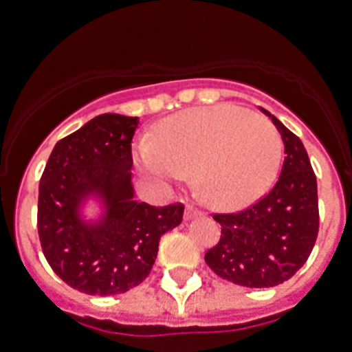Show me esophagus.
<instances>
[{"mask_svg": "<svg viewBox=\"0 0 352 352\" xmlns=\"http://www.w3.org/2000/svg\"><path fill=\"white\" fill-rule=\"evenodd\" d=\"M199 215H201V212L188 204L186 210H184V219H193V217H199Z\"/></svg>", "mask_w": 352, "mask_h": 352, "instance_id": "34e87169", "label": "esophagus"}]
</instances>
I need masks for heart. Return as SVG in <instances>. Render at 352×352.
Wrapping results in <instances>:
<instances>
[{
	"label": "heart",
	"instance_id": "1",
	"mask_svg": "<svg viewBox=\"0 0 352 352\" xmlns=\"http://www.w3.org/2000/svg\"><path fill=\"white\" fill-rule=\"evenodd\" d=\"M149 175L179 181L195 173V192L217 210H237L267 192L281 160V137L268 118L234 104L173 115L137 149Z\"/></svg>",
	"mask_w": 352,
	"mask_h": 352
}]
</instances>
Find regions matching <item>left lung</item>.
<instances>
[{"instance_id": "left-lung-1", "label": "left lung", "mask_w": 352, "mask_h": 352, "mask_svg": "<svg viewBox=\"0 0 352 352\" xmlns=\"http://www.w3.org/2000/svg\"><path fill=\"white\" fill-rule=\"evenodd\" d=\"M281 133L285 160L270 192L237 214H214L221 239L204 254L219 278L250 289L290 279L311 256L320 228L316 175L307 149L294 133L270 115Z\"/></svg>"}]
</instances>
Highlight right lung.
<instances>
[{
  "instance_id": "add662e5",
  "label": "right lung",
  "mask_w": 352,
  "mask_h": 352,
  "mask_svg": "<svg viewBox=\"0 0 352 352\" xmlns=\"http://www.w3.org/2000/svg\"><path fill=\"white\" fill-rule=\"evenodd\" d=\"M137 117L98 115L58 140L40 179L38 235L58 278L91 296L127 292L148 278L160 237L181 225L184 204L135 201L131 140ZM93 195L104 215L87 223L79 206Z\"/></svg>"
}]
</instances>
